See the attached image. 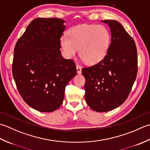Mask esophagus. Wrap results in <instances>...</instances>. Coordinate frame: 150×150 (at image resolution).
<instances>
[{
    "instance_id": "obj_1",
    "label": "esophagus",
    "mask_w": 150,
    "mask_h": 150,
    "mask_svg": "<svg viewBox=\"0 0 150 150\" xmlns=\"http://www.w3.org/2000/svg\"><path fill=\"white\" fill-rule=\"evenodd\" d=\"M76 69H77V73L78 74H81V67L79 65H76Z\"/></svg>"
}]
</instances>
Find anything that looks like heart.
<instances>
[{"instance_id": "1", "label": "heart", "mask_w": 150, "mask_h": 150, "mask_svg": "<svg viewBox=\"0 0 150 150\" xmlns=\"http://www.w3.org/2000/svg\"><path fill=\"white\" fill-rule=\"evenodd\" d=\"M69 36L60 39L61 48L65 56H76L79 49L80 57L87 64L94 65L104 58L109 48L111 35L105 26L81 24L69 30Z\"/></svg>"}]
</instances>
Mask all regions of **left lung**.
Returning <instances> with one entry per match:
<instances>
[{
    "mask_svg": "<svg viewBox=\"0 0 150 150\" xmlns=\"http://www.w3.org/2000/svg\"><path fill=\"white\" fill-rule=\"evenodd\" d=\"M111 33L106 56L96 65L82 69L85 98L94 111L106 112L123 103L132 88L138 68L135 42L117 21L104 20Z\"/></svg>",
    "mask_w": 150,
    "mask_h": 150,
    "instance_id": "left-lung-1",
    "label": "left lung"
}]
</instances>
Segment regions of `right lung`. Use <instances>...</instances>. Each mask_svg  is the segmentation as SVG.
Listing matches in <instances>:
<instances>
[{
    "instance_id": "1",
    "label": "right lung",
    "mask_w": 150,
    "mask_h": 150,
    "mask_svg": "<svg viewBox=\"0 0 150 150\" xmlns=\"http://www.w3.org/2000/svg\"><path fill=\"white\" fill-rule=\"evenodd\" d=\"M64 23L57 18L35 19L14 48L12 73L18 91L40 112L59 108L66 85L77 73L74 61L64 59L61 53Z\"/></svg>"
}]
</instances>
